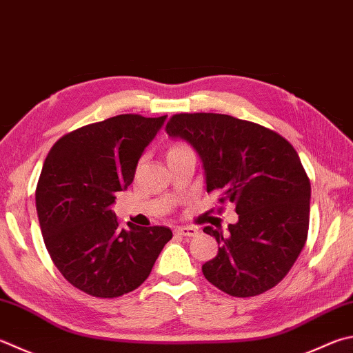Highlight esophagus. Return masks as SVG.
Listing matches in <instances>:
<instances>
[{"label":"esophagus","instance_id":"1","mask_svg":"<svg viewBox=\"0 0 353 353\" xmlns=\"http://www.w3.org/2000/svg\"><path fill=\"white\" fill-rule=\"evenodd\" d=\"M174 232H176V234L187 236V238H193V236H196L199 233L197 230L193 228V227H177Z\"/></svg>","mask_w":353,"mask_h":353}]
</instances>
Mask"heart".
Here are the masks:
<instances>
[{
	"label": "heart",
	"instance_id": "1",
	"mask_svg": "<svg viewBox=\"0 0 353 353\" xmlns=\"http://www.w3.org/2000/svg\"><path fill=\"white\" fill-rule=\"evenodd\" d=\"M182 146H185V145H176V146H172L171 150H176V148H182Z\"/></svg>",
	"mask_w": 353,
	"mask_h": 353
}]
</instances>
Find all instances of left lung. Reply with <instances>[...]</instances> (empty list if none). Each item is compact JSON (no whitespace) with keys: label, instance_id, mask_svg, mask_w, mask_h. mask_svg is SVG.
I'll use <instances>...</instances> for the list:
<instances>
[{"label":"left lung","instance_id":"8db88e82","mask_svg":"<svg viewBox=\"0 0 353 353\" xmlns=\"http://www.w3.org/2000/svg\"><path fill=\"white\" fill-rule=\"evenodd\" d=\"M201 156L207 191L233 202L228 233L205 227L219 243L202 265L208 283L232 296H256L284 279L309 232L310 181L290 142L268 128L227 114H176L165 128Z\"/></svg>","mask_w":353,"mask_h":353}]
</instances>
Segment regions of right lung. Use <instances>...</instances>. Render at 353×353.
<instances>
[{"label": "right lung", "instance_id": "obj_1", "mask_svg": "<svg viewBox=\"0 0 353 353\" xmlns=\"http://www.w3.org/2000/svg\"><path fill=\"white\" fill-rule=\"evenodd\" d=\"M165 119L121 114L81 126L44 160L35 191L44 245L66 281L91 296L136 290L172 238L168 227L121 228L111 210Z\"/></svg>", "mask_w": 353, "mask_h": 353}]
</instances>
